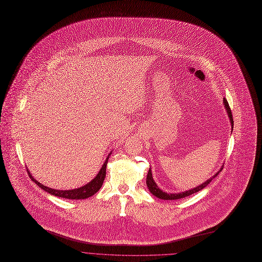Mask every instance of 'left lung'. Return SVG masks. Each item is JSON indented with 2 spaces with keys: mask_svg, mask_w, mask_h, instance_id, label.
Returning a JSON list of instances; mask_svg holds the SVG:
<instances>
[{
  "mask_svg": "<svg viewBox=\"0 0 262 262\" xmlns=\"http://www.w3.org/2000/svg\"><path fill=\"white\" fill-rule=\"evenodd\" d=\"M223 101H224L225 108H226V110H227L228 117H229L230 122H231V126L233 127V119H232V113H231V110H230V108H229V105H228L227 101H226L225 99H224ZM221 169H222V168H221ZM221 169H220V171H221ZM220 171L216 172V175H215L214 177H212L211 179H209L208 181H206V182H205V183H203L202 185H200V186H198V187H195V188H193V189H191V190H187V191H185V192H181V193H173V194H169V193H166V192L161 191V190L157 187L156 183H155V182H154V180H153L151 169H149V171H148L147 179H146V183H147V186H148V188H149L150 192H151L153 195H155L156 198H158V199H162V200H169V201H170V200H179V199H183V198L189 196V195H191V194H193V193H195V192H199L200 190L204 189L206 186H208V185L211 183V181H212V180H213V179L218 175V173H219Z\"/></svg>",
  "mask_w": 262,
  "mask_h": 262,
  "instance_id": "obj_1",
  "label": "left lung"
}]
</instances>
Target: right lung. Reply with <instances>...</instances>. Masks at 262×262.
<instances>
[{
  "mask_svg": "<svg viewBox=\"0 0 262 262\" xmlns=\"http://www.w3.org/2000/svg\"><path fill=\"white\" fill-rule=\"evenodd\" d=\"M108 158L105 161L102 168L100 169L97 177L93 181H91L89 184H86V185H84L80 188L73 189V190H55V189L46 187L43 184L39 183L37 180H35L32 177L30 171H28V173H29L31 180H33L40 188H42L43 190L47 191L48 193H50L52 195H55V196H58V198H63V199H69V200H81V199L84 200V199H87V198L94 195L95 193H97L100 190V188L102 187L103 182H104L105 177H106V166H107V163H108Z\"/></svg>",
  "mask_w": 262,
  "mask_h": 262,
  "instance_id": "right-lung-1",
  "label": "right lung"
}]
</instances>
